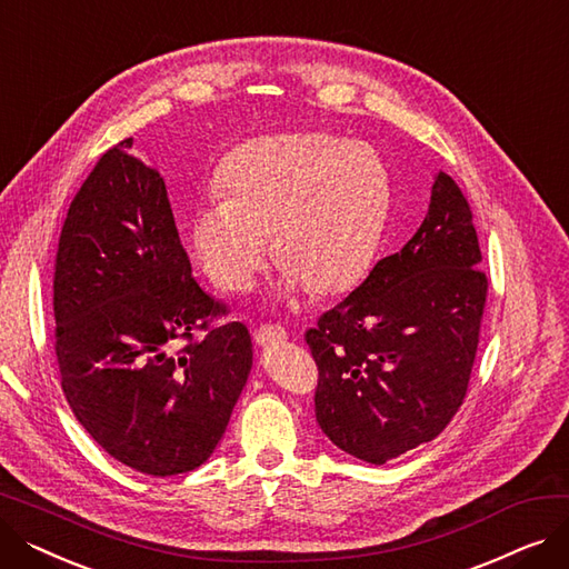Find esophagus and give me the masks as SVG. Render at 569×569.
<instances>
[{"mask_svg": "<svg viewBox=\"0 0 569 569\" xmlns=\"http://www.w3.org/2000/svg\"><path fill=\"white\" fill-rule=\"evenodd\" d=\"M253 339H256L258 346L264 348V346H269V343H281V341H286V339H288V332L283 330L281 325H262V327H258V330H256Z\"/></svg>", "mask_w": 569, "mask_h": 569, "instance_id": "esophagus-1", "label": "esophagus"}]
</instances>
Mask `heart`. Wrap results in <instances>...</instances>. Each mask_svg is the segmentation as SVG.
Here are the masks:
<instances>
[{"mask_svg":"<svg viewBox=\"0 0 569 569\" xmlns=\"http://www.w3.org/2000/svg\"><path fill=\"white\" fill-rule=\"evenodd\" d=\"M223 193L204 196L191 217V251L230 292L249 290L273 234L283 300L318 290L341 295L373 264L392 182L373 147L327 133L247 142L221 168Z\"/></svg>","mask_w":569,"mask_h":569,"instance_id":"1","label":"heart"}]
</instances>
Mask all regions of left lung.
<instances>
[{
    "label": "left lung",
    "instance_id": "obj_1",
    "mask_svg": "<svg viewBox=\"0 0 569 569\" xmlns=\"http://www.w3.org/2000/svg\"><path fill=\"white\" fill-rule=\"evenodd\" d=\"M480 264L468 200L436 172L408 244L307 332L320 371L316 420L339 450L380 466L450 425L480 341Z\"/></svg>",
    "mask_w": 569,
    "mask_h": 569
}]
</instances>
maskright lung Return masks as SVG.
Returning a JSON list of instances; mask_svg holds the SVG:
<instances>
[{"instance_id":"add662e5","label":"right lung","mask_w":569,"mask_h":569,"mask_svg":"<svg viewBox=\"0 0 569 569\" xmlns=\"http://www.w3.org/2000/svg\"><path fill=\"white\" fill-rule=\"evenodd\" d=\"M101 157L76 193L54 264L57 362L84 431L124 466L168 477L204 463L226 433L253 365L251 335L191 277L159 168Z\"/></svg>"}]
</instances>
